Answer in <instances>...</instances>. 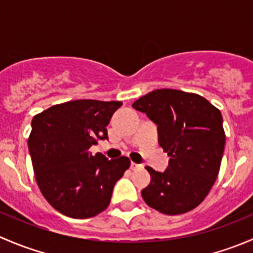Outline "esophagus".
Segmentation results:
<instances>
[{
  "mask_svg": "<svg viewBox=\"0 0 253 253\" xmlns=\"http://www.w3.org/2000/svg\"><path fill=\"white\" fill-rule=\"evenodd\" d=\"M143 165L142 164H137V163H131V169L132 170H138L142 169Z\"/></svg>",
  "mask_w": 253,
  "mask_h": 253,
  "instance_id": "34e87169",
  "label": "esophagus"
}]
</instances>
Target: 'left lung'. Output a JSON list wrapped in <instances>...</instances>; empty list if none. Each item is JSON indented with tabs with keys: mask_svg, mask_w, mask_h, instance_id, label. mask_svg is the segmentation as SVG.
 I'll use <instances>...</instances> for the list:
<instances>
[{
	"mask_svg": "<svg viewBox=\"0 0 253 253\" xmlns=\"http://www.w3.org/2000/svg\"><path fill=\"white\" fill-rule=\"evenodd\" d=\"M158 126L159 145L170 157L163 172L147 167L150 183L144 202L160 213L192 211L218 177L225 147L223 117L203 96L175 89H157L133 103Z\"/></svg>",
	"mask_w": 253,
	"mask_h": 253,
	"instance_id": "8db88e82",
	"label": "left lung"
}]
</instances>
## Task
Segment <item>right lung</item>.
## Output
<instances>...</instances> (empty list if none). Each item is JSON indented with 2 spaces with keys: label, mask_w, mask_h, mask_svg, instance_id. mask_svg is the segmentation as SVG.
Listing matches in <instances>:
<instances>
[{
  "label": "right lung",
  "mask_w": 253,
  "mask_h": 253,
  "mask_svg": "<svg viewBox=\"0 0 253 253\" xmlns=\"http://www.w3.org/2000/svg\"><path fill=\"white\" fill-rule=\"evenodd\" d=\"M121 101L73 100L34 116L28 139L35 178L56 211L76 219L91 218L108 208L117 180L129 159L109 160L89 148L109 139L106 126Z\"/></svg>",
  "instance_id": "1"
}]
</instances>
